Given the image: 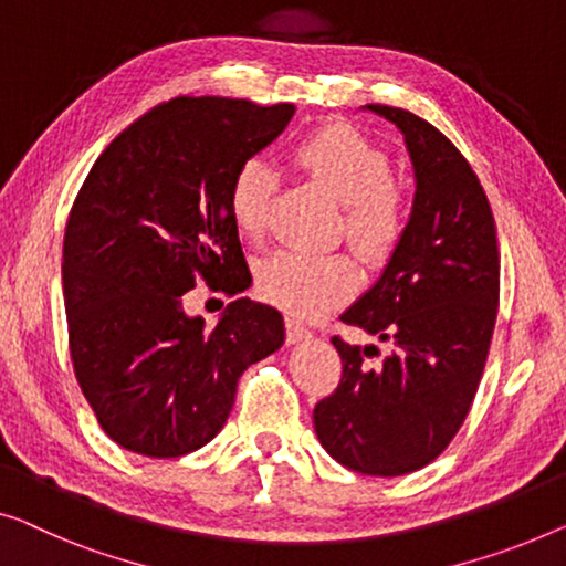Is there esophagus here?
I'll use <instances>...</instances> for the list:
<instances>
[{
    "label": "esophagus",
    "instance_id": "34e87169",
    "mask_svg": "<svg viewBox=\"0 0 566 566\" xmlns=\"http://www.w3.org/2000/svg\"><path fill=\"white\" fill-rule=\"evenodd\" d=\"M310 337H312V333L307 331L305 325L300 323V319L286 317V343L297 345V343H302V340H310Z\"/></svg>",
    "mask_w": 566,
    "mask_h": 566
}]
</instances>
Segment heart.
I'll list each match as a JSON object with an SVG mask.
<instances>
[{"mask_svg": "<svg viewBox=\"0 0 566 566\" xmlns=\"http://www.w3.org/2000/svg\"><path fill=\"white\" fill-rule=\"evenodd\" d=\"M294 163L343 202L345 239L368 264H384L407 231V198L391 180L386 151L345 124L307 134L292 149ZM280 185L266 159L249 157L229 182V216L247 239L264 235ZM358 286L356 261L345 254H305L280 249L259 261L256 290L294 317H315L350 297Z\"/></svg>", "mask_w": 566, "mask_h": 566, "instance_id": "b5f03b06", "label": "heart"}]
</instances>
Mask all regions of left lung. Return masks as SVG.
Masks as SVG:
<instances>
[{
    "label": "left lung",
    "mask_w": 566,
    "mask_h": 566,
    "mask_svg": "<svg viewBox=\"0 0 566 566\" xmlns=\"http://www.w3.org/2000/svg\"><path fill=\"white\" fill-rule=\"evenodd\" d=\"M366 108L403 134L415 206L381 280L340 315L386 356L335 335L343 378L312 417L340 465L394 478L440 458L468 417L499 315L501 256L491 202L460 149L407 108Z\"/></svg>",
    "instance_id": "left-lung-1"
}]
</instances>
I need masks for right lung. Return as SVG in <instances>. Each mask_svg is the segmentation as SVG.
<instances>
[{
  "label": "right lung",
  "instance_id": "right-lung-1",
  "mask_svg": "<svg viewBox=\"0 0 566 566\" xmlns=\"http://www.w3.org/2000/svg\"><path fill=\"white\" fill-rule=\"evenodd\" d=\"M292 116V104L177 96L91 167L63 241L67 343L83 396L124 450H200L229 419L243 370L282 348L274 307L240 297L206 328L181 297L198 281L227 296L249 290L229 182Z\"/></svg>",
  "mask_w": 566,
  "mask_h": 566
}]
</instances>
